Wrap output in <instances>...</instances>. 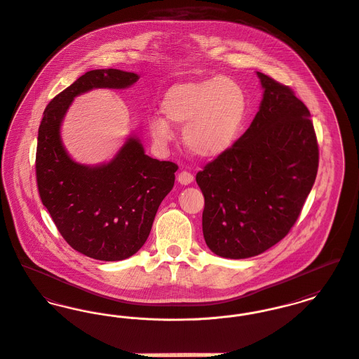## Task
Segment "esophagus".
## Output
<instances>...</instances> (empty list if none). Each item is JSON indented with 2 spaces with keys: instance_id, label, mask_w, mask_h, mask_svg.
I'll return each mask as SVG.
<instances>
[{
  "instance_id": "34e87169",
  "label": "esophagus",
  "mask_w": 359,
  "mask_h": 359,
  "mask_svg": "<svg viewBox=\"0 0 359 359\" xmlns=\"http://www.w3.org/2000/svg\"><path fill=\"white\" fill-rule=\"evenodd\" d=\"M193 174L189 172V171H187V170H182L181 172H178V175H177V180H178V182L181 184V185H189L193 182Z\"/></svg>"
}]
</instances>
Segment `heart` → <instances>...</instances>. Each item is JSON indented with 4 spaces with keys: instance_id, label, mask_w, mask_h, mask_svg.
Returning a JSON list of instances; mask_svg holds the SVG:
<instances>
[{
    "instance_id": "obj_1",
    "label": "heart",
    "mask_w": 359,
    "mask_h": 359,
    "mask_svg": "<svg viewBox=\"0 0 359 359\" xmlns=\"http://www.w3.org/2000/svg\"><path fill=\"white\" fill-rule=\"evenodd\" d=\"M161 110L171 123L185 125L184 142L189 151L208 158L223 154L238 139L248 99L236 80L211 77L172 86L161 102ZM167 121L161 117L148 121L149 132L159 143L172 139Z\"/></svg>"
}]
</instances>
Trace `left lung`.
Segmentation results:
<instances>
[{
  "label": "left lung",
  "mask_w": 359,
  "mask_h": 359,
  "mask_svg": "<svg viewBox=\"0 0 359 359\" xmlns=\"http://www.w3.org/2000/svg\"><path fill=\"white\" fill-rule=\"evenodd\" d=\"M257 76L263 100L249 129L196 174L205 243L226 259L257 256L285 238L318 168L308 107L288 86Z\"/></svg>",
  "instance_id": "left-lung-1"
}]
</instances>
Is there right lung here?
I'll list each match as a JSON object with an SVG mask.
<instances>
[{
    "mask_svg": "<svg viewBox=\"0 0 359 359\" xmlns=\"http://www.w3.org/2000/svg\"><path fill=\"white\" fill-rule=\"evenodd\" d=\"M137 80L136 73L118 69L80 76L50 100L38 130L35 172L41 200L62 238L102 262L128 259L143 246L178 166L149 158L135 137L106 165H79L61 143L60 125L74 96L93 88H126Z\"/></svg>",
    "mask_w": 359,
    "mask_h": 359,
    "instance_id": "obj_1",
    "label": "right lung"
}]
</instances>
